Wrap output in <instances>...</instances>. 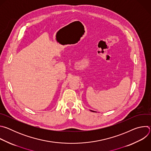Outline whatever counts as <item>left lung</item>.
Segmentation results:
<instances>
[{"label":"left lung","instance_id":"8db88e82","mask_svg":"<svg viewBox=\"0 0 151 151\" xmlns=\"http://www.w3.org/2000/svg\"><path fill=\"white\" fill-rule=\"evenodd\" d=\"M93 112H94V111H93Z\"/></svg>","mask_w":151,"mask_h":151}]
</instances>
